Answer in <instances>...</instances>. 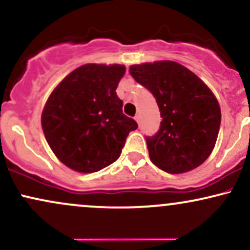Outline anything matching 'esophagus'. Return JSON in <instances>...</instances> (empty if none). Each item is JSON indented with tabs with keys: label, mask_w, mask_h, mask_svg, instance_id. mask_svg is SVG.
<instances>
[{
	"label": "esophagus",
	"mask_w": 250,
	"mask_h": 250,
	"mask_svg": "<svg viewBox=\"0 0 250 250\" xmlns=\"http://www.w3.org/2000/svg\"><path fill=\"white\" fill-rule=\"evenodd\" d=\"M134 119H135V121L137 122V125H140V115H136Z\"/></svg>",
	"instance_id": "esophagus-1"
}]
</instances>
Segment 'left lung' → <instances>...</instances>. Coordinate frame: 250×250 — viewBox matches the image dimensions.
<instances>
[{
  "mask_svg": "<svg viewBox=\"0 0 250 250\" xmlns=\"http://www.w3.org/2000/svg\"><path fill=\"white\" fill-rule=\"evenodd\" d=\"M135 81L149 89L161 111L160 130L147 137L150 161L169 174L202 165L211 154L221 125V108L199 76L174 61L129 67Z\"/></svg>",
  "mask_w": 250,
  "mask_h": 250,
  "instance_id": "left-lung-1",
  "label": "left lung"
}]
</instances>
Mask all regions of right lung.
<instances>
[{"mask_svg":"<svg viewBox=\"0 0 250 250\" xmlns=\"http://www.w3.org/2000/svg\"><path fill=\"white\" fill-rule=\"evenodd\" d=\"M123 64L87 63L54 88L42 110L45 140L63 165L95 173L115 162L137 123L122 111L116 95Z\"/></svg>","mask_w":250,"mask_h":250,"instance_id":"right-lung-1","label":"right lung"}]
</instances>
